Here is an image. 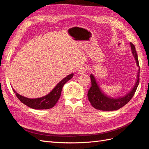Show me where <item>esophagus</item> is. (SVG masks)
<instances>
[{
	"mask_svg": "<svg viewBox=\"0 0 149 149\" xmlns=\"http://www.w3.org/2000/svg\"><path fill=\"white\" fill-rule=\"evenodd\" d=\"M87 70V68L86 66H80L78 68V74H84L86 71Z\"/></svg>",
	"mask_w": 149,
	"mask_h": 149,
	"instance_id": "obj_1",
	"label": "esophagus"
}]
</instances>
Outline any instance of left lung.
<instances>
[{
	"label": "left lung",
	"instance_id": "1",
	"mask_svg": "<svg viewBox=\"0 0 149 149\" xmlns=\"http://www.w3.org/2000/svg\"><path fill=\"white\" fill-rule=\"evenodd\" d=\"M130 47H131L132 53L136 61L137 65L139 67V70L137 75V79L136 84L134 88L132 89L127 94L120 97L113 98L106 95L104 93L98 83L96 82L94 76L91 74L90 77L91 80V86L89 89L88 93V100L91 104L93 107L98 110H101L104 111H111L118 110L122 107L127 104L130 100H131L139 84V75H140V66L138 60V56L136 48L134 44L130 43Z\"/></svg>",
	"mask_w": 149,
	"mask_h": 149
}]
</instances>
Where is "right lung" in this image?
I'll use <instances>...</instances> for the list:
<instances>
[{
    "label": "right lung",
    "mask_w": 149,
    "mask_h": 149,
    "mask_svg": "<svg viewBox=\"0 0 149 149\" xmlns=\"http://www.w3.org/2000/svg\"><path fill=\"white\" fill-rule=\"evenodd\" d=\"M73 73L68 75L66 77L63 79L60 82H59L56 86L54 88L52 91L48 94L47 95L42 97L30 99L22 96L18 94L14 89H13V92L15 93L16 96L18 99L26 106L34 109H48L54 107L61 96L62 88L64 84L71 79L73 76Z\"/></svg>",
    "instance_id": "right-lung-1"
}]
</instances>
